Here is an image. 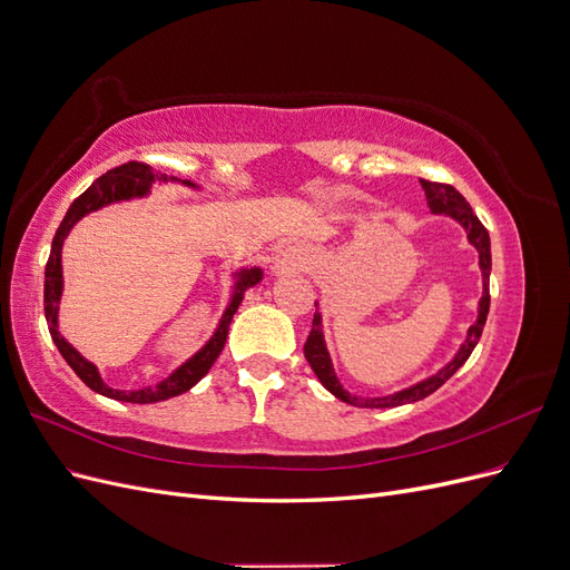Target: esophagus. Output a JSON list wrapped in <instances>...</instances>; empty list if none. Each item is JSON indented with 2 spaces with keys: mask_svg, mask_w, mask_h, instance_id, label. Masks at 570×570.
Here are the masks:
<instances>
[{
  "mask_svg": "<svg viewBox=\"0 0 570 570\" xmlns=\"http://www.w3.org/2000/svg\"><path fill=\"white\" fill-rule=\"evenodd\" d=\"M304 266V254L297 247H285L273 258V273H287Z\"/></svg>",
  "mask_w": 570,
  "mask_h": 570,
  "instance_id": "34e87169",
  "label": "esophagus"
}]
</instances>
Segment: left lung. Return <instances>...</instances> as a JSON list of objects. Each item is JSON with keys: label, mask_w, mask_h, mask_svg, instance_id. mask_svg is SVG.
<instances>
[{"label": "left lung", "mask_w": 570, "mask_h": 570, "mask_svg": "<svg viewBox=\"0 0 570 570\" xmlns=\"http://www.w3.org/2000/svg\"><path fill=\"white\" fill-rule=\"evenodd\" d=\"M421 187L425 189V199H428L430 212L452 216L459 223V226L465 230V235H469V243L478 249V264H480V271H482V297L478 302V318L469 327V333H465V340L461 344V350L456 352V356L444 368H440L435 375H430V377H425V381L411 385L406 390L394 392V394H387V396H366V400H364V396L350 394L347 390L340 385L337 375L333 371L331 354H327V350H325L321 314L316 312L314 314V323H312V333H308L306 344H304V356L308 361V366L314 368L321 385L331 394H335L337 400L347 402L352 406H361V409H390V406H402V404L425 400L428 394H433L435 390H440L465 364V361H469L471 352L475 350V344H478V340L482 335V327H485V321H488V312H490V271H492L490 235H488L485 226H482V223L478 220V216L473 214L471 204L465 202L463 195L456 193L452 185L421 180Z\"/></svg>", "instance_id": "obj_1"}]
</instances>
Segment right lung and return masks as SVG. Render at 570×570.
I'll use <instances>...</instances> for the list:
<instances>
[{
    "label": "right lung",
    "instance_id": "add662e5",
    "mask_svg": "<svg viewBox=\"0 0 570 570\" xmlns=\"http://www.w3.org/2000/svg\"><path fill=\"white\" fill-rule=\"evenodd\" d=\"M168 180H178V178H174V176L166 178L164 174H154L151 166H147L142 161H128L124 166H116V168L107 170L105 176H99L71 206H68L61 226H59L55 239H51V252H49V258H47V268H45V318L49 323V335H51V340H55L61 356L66 358V364L76 371V375L80 377L85 385L95 390L97 394H105V396H109V400H118V402L154 404V402L170 400V396H178V394L187 392L189 387H195L202 381V377L209 373V368L214 366V361L218 358L223 347H226L228 327H230V321L237 312L239 302H243V297H245V289L254 287L258 281L264 278V271L258 266L239 268L235 273L233 299H230L226 312H223L216 333L195 356H189L183 366H178L168 377H164L161 383L147 385V387H140V390H114L105 381H101V375H99V371H97L92 361L85 358L59 333V302H61V289H63V273H61L63 239H66L68 233H71L76 223L82 216H88L90 212H97V209H101V206L114 204V202L147 197L149 187L154 183H168ZM183 185L197 187L195 183H189V180H183Z\"/></svg>",
    "mask_w": 570,
    "mask_h": 570
}]
</instances>
